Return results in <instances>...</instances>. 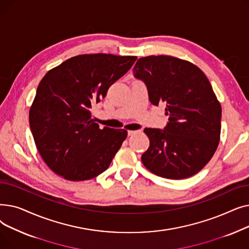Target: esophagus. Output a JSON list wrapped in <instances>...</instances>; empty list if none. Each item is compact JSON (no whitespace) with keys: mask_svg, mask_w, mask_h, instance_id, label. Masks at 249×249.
<instances>
[{"mask_svg":"<svg viewBox=\"0 0 249 249\" xmlns=\"http://www.w3.org/2000/svg\"><path fill=\"white\" fill-rule=\"evenodd\" d=\"M128 135L129 136H131V135H134L135 133H137V131H136V130H128Z\"/></svg>","mask_w":249,"mask_h":249,"instance_id":"obj_1","label":"esophagus"}]
</instances>
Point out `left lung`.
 <instances>
[{
    "label": "left lung",
    "instance_id": "1",
    "mask_svg": "<svg viewBox=\"0 0 249 249\" xmlns=\"http://www.w3.org/2000/svg\"><path fill=\"white\" fill-rule=\"evenodd\" d=\"M133 72L150 103L165 105L168 116L163 129H144L150 144L143 164L169 179L199 173L214 155L221 131L222 109L207 76L193 63L166 55L139 58Z\"/></svg>",
    "mask_w": 249,
    "mask_h": 249
}]
</instances>
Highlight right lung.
I'll list each match as a JSON object with an SVG mask.
<instances>
[{
    "label": "right lung",
    "instance_id": "obj_1",
    "mask_svg": "<svg viewBox=\"0 0 249 249\" xmlns=\"http://www.w3.org/2000/svg\"><path fill=\"white\" fill-rule=\"evenodd\" d=\"M136 59L83 54L44 75L30 108L29 123L39 153L55 174L78 181L96 178L109 167L127 131L101 129L91 119L90 109Z\"/></svg>",
    "mask_w": 249,
    "mask_h": 249
}]
</instances>
